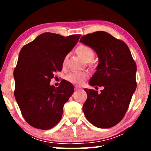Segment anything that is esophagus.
Returning a JSON list of instances; mask_svg holds the SVG:
<instances>
[{
  "instance_id": "obj_1",
  "label": "esophagus",
  "mask_w": 151,
  "mask_h": 151,
  "mask_svg": "<svg viewBox=\"0 0 151 151\" xmlns=\"http://www.w3.org/2000/svg\"><path fill=\"white\" fill-rule=\"evenodd\" d=\"M75 90H76V91H81L82 90V88L81 87H79V86H75Z\"/></svg>"
}]
</instances>
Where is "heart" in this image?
I'll list each match as a JSON object with an SVG mask.
<instances>
[{"mask_svg": "<svg viewBox=\"0 0 151 151\" xmlns=\"http://www.w3.org/2000/svg\"><path fill=\"white\" fill-rule=\"evenodd\" d=\"M76 52L86 62L92 60L94 57L95 53L93 48L87 45H80L76 48ZM66 58L63 60V65L66 63ZM88 74L86 72H73L66 76V80L74 85H81L88 78Z\"/></svg>", "mask_w": 151, "mask_h": 151, "instance_id": "heart-1", "label": "heart"}]
</instances>
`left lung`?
<instances>
[{
  "mask_svg": "<svg viewBox=\"0 0 151 151\" xmlns=\"http://www.w3.org/2000/svg\"><path fill=\"white\" fill-rule=\"evenodd\" d=\"M96 51L99 64L91 78L98 91L85 89L87 99L83 110L88 121L101 129L115 126L123 119L137 88V65L126 43L104 31L84 35L80 40Z\"/></svg>",
  "mask_w": 151,
  "mask_h": 151,
  "instance_id": "left-lung-1",
  "label": "left lung"
}]
</instances>
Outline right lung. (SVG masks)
Masks as SVG:
<instances>
[{"label":"right lung","mask_w":151,"mask_h":151,"mask_svg":"<svg viewBox=\"0 0 151 151\" xmlns=\"http://www.w3.org/2000/svg\"><path fill=\"white\" fill-rule=\"evenodd\" d=\"M81 36L45 32L20 50L13 73L14 94L22 116L32 127L50 129L62 118L74 87L65 80L58 87L49 83L55 73L62 70L65 57Z\"/></svg>","instance_id":"right-lung-1"}]
</instances>
